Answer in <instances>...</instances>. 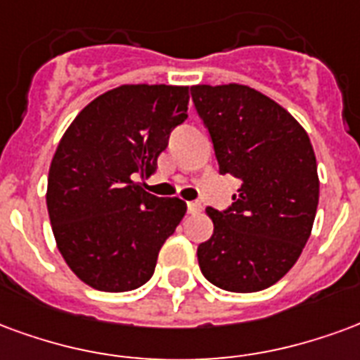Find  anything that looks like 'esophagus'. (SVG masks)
<instances>
[{
    "label": "esophagus",
    "mask_w": 360,
    "mask_h": 360,
    "mask_svg": "<svg viewBox=\"0 0 360 360\" xmlns=\"http://www.w3.org/2000/svg\"><path fill=\"white\" fill-rule=\"evenodd\" d=\"M203 211V205L199 203V201H190L188 203V212H191V214H198V212Z\"/></svg>",
    "instance_id": "34e87169"
}]
</instances>
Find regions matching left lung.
I'll list each match as a JSON object with an SVG mask.
<instances>
[{"mask_svg":"<svg viewBox=\"0 0 360 360\" xmlns=\"http://www.w3.org/2000/svg\"><path fill=\"white\" fill-rule=\"evenodd\" d=\"M220 174L240 178L228 211L207 209L214 232L199 269L220 290L261 291L295 264L313 230L319 172L309 134L282 105L243 84L191 86Z\"/></svg>","mask_w":360,"mask_h":360,"instance_id":"obj_1","label":"left lung"}]
</instances>
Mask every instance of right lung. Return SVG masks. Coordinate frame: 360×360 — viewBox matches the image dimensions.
Here are the masks:
<instances>
[{
  "mask_svg": "<svg viewBox=\"0 0 360 360\" xmlns=\"http://www.w3.org/2000/svg\"><path fill=\"white\" fill-rule=\"evenodd\" d=\"M188 103V86L124 84L86 105L63 134L47 176V212L65 263L94 290L146 284L184 219L182 199L151 195L138 178L153 174Z\"/></svg>",
  "mask_w": 360,
  "mask_h": 360,
  "instance_id": "add662e5",
  "label": "right lung"
}]
</instances>
